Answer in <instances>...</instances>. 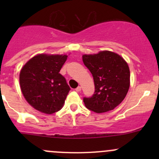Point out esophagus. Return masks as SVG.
<instances>
[{
    "mask_svg": "<svg viewBox=\"0 0 159 159\" xmlns=\"http://www.w3.org/2000/svg\"><path fill=\"white\" fill-rule=\"evenodd\" d=\"M81 91V88L80 87V86H78V88H76V89H75V91H77V92H80Z\"/></svg>",
    "mask_w": 159,
    "mask_h": 159,
    "instance_id": "esophagus-1",
    "label": "esophagus"
}]
</instances>
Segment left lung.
<instances>
[{
	"label": "left lung",
	"mask_w": 159,
	"mask_h": 159,
	"mask_svg": "<svg viewBox=\"0 0 159 159\" xmlns=\"http://www.w3.org/2000/svg\"><path fill=\"white\" fill-rule=\"evenodd\" d=\"M82 60L92 74L95 88L91 97L83 98L85 107L96 113L113 110L124 100L129 89L127 62L118 54L108 51L84 54Z\"/></svg>",
	"instance_id": "1"
}]
</instances>
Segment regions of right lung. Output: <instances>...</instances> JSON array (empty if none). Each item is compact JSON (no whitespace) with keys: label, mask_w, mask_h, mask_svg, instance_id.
Listing matches in <instances>:
<instances>
[{"label":"right lung","mask_w":159,"mask_h":159,"mask_svg":"<svg viewBox=\"0 0 159 159\" xmlns=\"http://www.w3.org/2000/svg\"><path fill=\"white\" fill-rule=\"evenodd\" d=\"M68 56L38 54L20 72V85L27 102L39 111L53 114L63 107L70 87L59 72Z\"/></svg>","instance_id":"obj_1"}]
</instances>
